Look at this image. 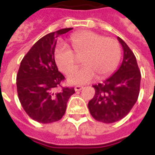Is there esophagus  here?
Returning <instances> with one entry per match:
<instances>
[{
    "label": "esophagus",
    "instance_id": "esophagus-1",
    "mask_svg": "<svg viewBox=\"0 0 155 155\" xmlns=\"http://www.w3.org/2000/svg\"><path fill=\"white\" fill-rule=\"evenodd\" d=\"M82 89H83V86H81V85H76V86L74 87V91H81Z\"/></svg>",
    "mask_w": 155,
    "mask_h": 155
}]
</instances>
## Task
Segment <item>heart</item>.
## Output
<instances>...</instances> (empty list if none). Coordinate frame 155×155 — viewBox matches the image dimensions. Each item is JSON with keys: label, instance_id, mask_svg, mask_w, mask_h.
Listing matches in <instances>:
<instances>
[{"label": "heart", "instance_id": "1", "mask_svg": "<svg viewBox=\"0 0 155 155\" xmlns=\"http://www.w3.org/2000/svg\"><path fill=\"white\" fill-rule=\"evenodd\" d=\"M69 41L72 51L64 44H59L54 56L59 70L69 74L75 69L76 57L81 56L84 65L69 75L71 84H84L91 81L97 74L103 78L116 69L120 63L122 50L119 41L105 37L91 31H84L71 35Z\"/></svg>", "mask_w": 155, "mask_h": 155}]
</instances>
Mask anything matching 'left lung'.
Instances as JSON below:
<instances>
[{
	"instance_id": "obj_1",
	"label": "left lung",
	"mask_w": 155,
	"mask_h": 155,
	"mask_svg": "<svg viewBox=\"0 0 155 155\" xmlns=\"http://www.w3.org/2000/svg\"><path fill=\"white\" fill-rule=\"evenodd\" d=\"M124 50L123 62L119 70L103 83L94 84V97L88 108L94 120L110 124L130 113L140 94L141 74L133 51L120 37Z\"/></svg>"
}]
</instances>
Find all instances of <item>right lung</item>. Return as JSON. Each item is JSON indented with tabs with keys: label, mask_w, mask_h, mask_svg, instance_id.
Listing matches in <instances>:
<instances>
[{
	"label": "right lung",
	"mask_w": 155,
	"mask_h": 155,
	"mask_svg": "<svg viewBox=\"0 0 155 155\" xmlns=\"http://www.w3.org/2000/svg\"><path fill=\"white\" fill-rule=\"evenodd\" d=\"M72 28L51 32L35 42L22 59L16 75L20 102L32 120L50 124L60 120L66 110L74 89L62 87L64 76L54 61L56 38ZM59 87L62 88L61 91Z\"/></svg>",
	"instance_id": "obj_1"
}]
</instances>
